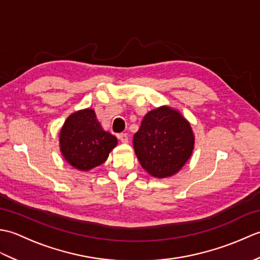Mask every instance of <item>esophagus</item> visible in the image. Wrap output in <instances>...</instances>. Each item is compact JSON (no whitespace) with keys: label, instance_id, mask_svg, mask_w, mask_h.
Wrapping results in <instances>:
<instances>
[{"label":"esophagus","instance_id":"esophagus-1","mask_svg":"<svg viewBox=\"0 0 260 260\" xmlns=\"http://www.w3.org/2000/svg\"><path fill=\"white\" fill-rule=\"evenodd\" d=\"M118 139L120 140L121 143H127L128 142V136H127L126 133H121L118 135Z\"/></svg>","mask_w":260,"mask_h":260}]
</instances>
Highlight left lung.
<instances>
[{
    "label": "left lung",
    "mask_w": 260,
    "mask_h": 260,
    "mask_svg": "<svg viewBox=\"0 0 260 260\" xmlns=\"http://www.w3.org/2000/svg\"><path fill=\"white\" fill-rule=\"evenodd\" d=\"M142 168L153 178L173 176L184 167L194 150L191 124L178 109L157 107L148 112L133 137Z\"/></svg>",
    "instance_id": "1"
}]
</instances>
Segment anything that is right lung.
<instances>
[{"label":"right lung","instance_id":"add662e5","mask_svg":"<svg viewBox=\"0 0 260 260\" xmlns=\"http://www.w3.org/2000/svg\"><path fill=\"white\" fill-rule=\"evenodd\" d=\"M117 143L114 135L103 129L91 108L69 115L59 134L60 152L63 158L82 172L103 164Z\"/></svg>","mask_w":260,"mask_h":260}]
</instances>
